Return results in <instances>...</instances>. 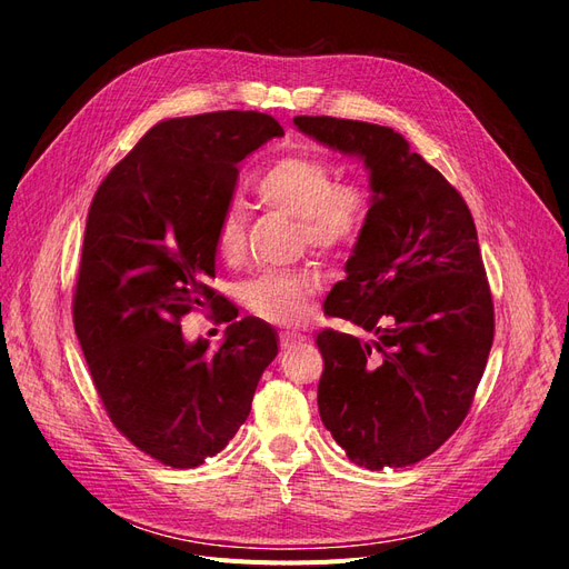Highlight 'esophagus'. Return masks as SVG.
<instances>
[{"instance_id":"1","label":"esophagus","mask_w":569,"mask_h":569,"mask_svg":"<svg viewBox=\"0 0 569 569\" xmlns=\"http://www.w3.org/2000/svg\"><path fill=\"white\" fill-rule=\"evenodd\" d=\"M307 340V336L305 333H298V331H286V333H281V347L283 350H288V347H296V345H300V342H305Z\"/></svg>"}]
</instances>
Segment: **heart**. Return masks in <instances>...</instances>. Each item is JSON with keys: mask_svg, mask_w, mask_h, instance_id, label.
Masks as SVG:
<instances>
[{"mask_svg": "<svg viewBox=\"0 0 569 569\" xmlns=\"http://www.w3.org/2000/svg\"><path fill=\"white\" fill-rule=\"evenodd\" d=\"M262 206L298 217L302 241L321 252H342L357 243L369 217V191L357 179L333 181V168L321 158L292 153L273 160L254 181ZM214 248L227 262H236L246 248V224L238 208L217 219ZM321 286L315 267L267 269L241 288L243 305L269 323H296L307 315L309 298Z\"/></svg>", "mask_w": 569, "mask_h": 569, "instance_id": "obj_1", "label": "heart"}]
</instances>
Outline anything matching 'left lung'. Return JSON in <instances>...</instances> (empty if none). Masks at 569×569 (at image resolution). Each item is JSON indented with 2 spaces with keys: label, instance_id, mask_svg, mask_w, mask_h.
Returning a JSON list of instances; mask_svg holds the SVG:
<instances>
[{
  "label": "left lung",
  "instance_id": "left-lung-1",
  "mask_svg": "<svg viewBox=\"0 0 569 569\" xmlns=\"http://www.w3.org/2000/svg\"><path fill=\"white\" fill-rule=\"evenodd\" d=\"M328 149L357 156L373 191L323 311L371 340L326 328L319 413L355 463L405 468L463 423L493 340V302L463 196L390 127L292 118Z\"/></svg>",
  "mask_w": 569,
  "mask_h": 569
}]
</instances>
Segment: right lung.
Segmentation results:
<instances>
[{
  "instance_id": "1",
  "label": "right lung",
  "mask_w": 569,
  "mask_h": 569,
  "mask_svg": "<svg viewBox=\"0 0 569 569\" xmlns=\"http://www.w3.org/2000/svg\"><path fill=\"white\" fill-rule=\"evenodd\" d=\"M271 137L283 127L254 111L158 122L91 200L76 333L108 418L164 466L196 468L222 451L279 355L277 331L258 317L233 321L238 311L210 286L238 162ZM196 306L232 321L214 353L180 333Z\"/></svg>"
}]
</instances>
